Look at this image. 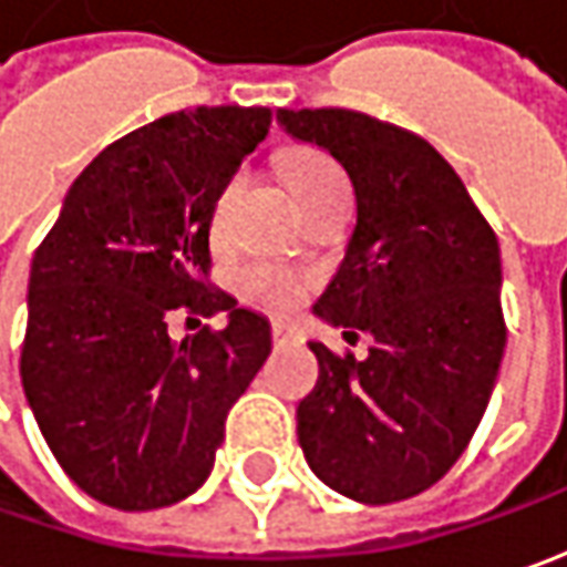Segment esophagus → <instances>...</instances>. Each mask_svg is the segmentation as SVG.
I'll return each mask as SVG.
<instances>
[{"instance_id":"obj_1","label":"esophagus","mask_w":567,"mask_h":567,"mask_svg":"<svg viewBox=\"0 0 567 567\" xmlns=\"http://www.w3.org/2000/svg\"><path fill=\"white\" fill-rule=\"evenodd\" d=\"M272 342H276V344L298 342V329H295L291 322L276 320V322H272Z\"/></svg>"}]
</instances>
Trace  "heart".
I'll list each match as a JSON object with an SVG mask.
<instances>
[{"instance_id":"obj_1","label":"heart","mask_w":567,"mask_h":567,"mask_svg":"<svg viewBox=\"0 0 567 567\" xmlns=\"http://www.w3.org/2000/svg\"><path fill=\"white\" fill-rule=\"evenodd\" d=\"M288 182L295 187V197L298 200H307L320 190H329V187L344 185L342 172L332 166L326 156L320 153H298L288 159ZM245 187V178L241 175H231L223 185V190L216 194L213 200V209H209V231L216 241H223L228 235V219H231V206L238 200ZM241 288L250 301L264 303L269 310H288L295 303L301 301L303 295V279L288 272V269H279V266L269 264H250L241 272Z\"/></svg>"}]
</instances>
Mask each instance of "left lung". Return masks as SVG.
Returning a JSON list of instances; mask_svg holds the SVG:
<instances>
[{
    "label": "left lung",
    "instance_id": "8db88e82",
    "mask_svg": "<svg viewBox=\"0 0 567 567\" xmlns=\"http://www.w3.org/2000/svg\"><path fill=\"white\" fill-rule=\"evenodd\" d=\"M276 118L351 178L358 223L313 313L344 339H373L363 361L310 342L320 380L298 404L303 458L363 505L417 496L461 458L496 385V235L417 134L351 109H279Z\"/></svg>",
    "mask_w": 567,
    "mask_h": 567
}]
</instances>
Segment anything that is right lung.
Instances as JSON below:
<instances>
[{"mask_svg":"<svg viewBox=\"0 0 567 567\" xmlns=\"http://www.w3.org/2000/svg\"><path fill=\"white\" fill-rule=\"evenodd\" d=\"M269 122L260 106H197L131 131L74 178L33 254L24 395L62 471L109 508L197 493L272 351L264 313L204 279L213 200ZM178 306L226 326L172 343Z\"/></svg>","mask_w":567,"mask_h":567,"instance_id":"add662e5","label":"right lung"}]
</instances>
